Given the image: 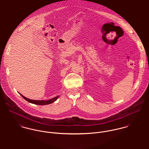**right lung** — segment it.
Segmentation results:
<instances>
[{
    "mask_svg": "<svg viewBox=\"0 0 149 149\" xmlns=\"http://www.w3.org/2000/svg\"><path fill=\"white\" fill-rule=\"evenodd\" d=\"M20 95H21L23 99H24L28 102L33 103V104H38V105H46V104H51V103L54 102L58 98V96H56V97H54V98H53L52 99L48 100H35L29 99L26 98V97L23 96L21 93H20Z\"/></svg>",
    "mask_w": 149,
    "mask_h": 149,
    "instance_id": "right-lung-1",
    "label": "right lung"
}]
</instances>
